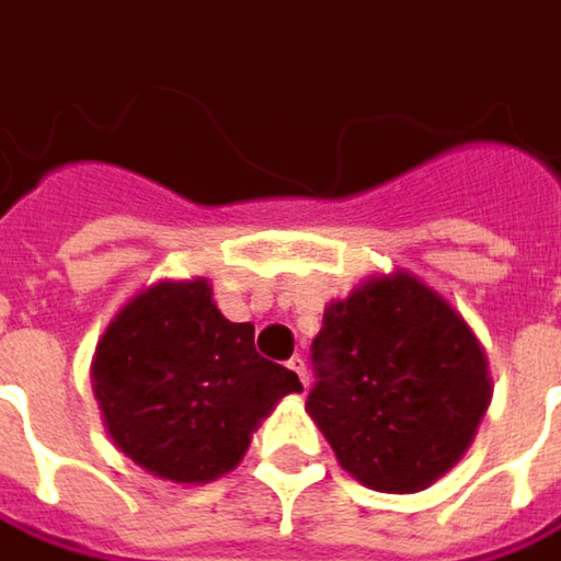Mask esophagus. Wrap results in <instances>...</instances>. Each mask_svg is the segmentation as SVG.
<instances>
[{"instance_id": "esophagus-1", "label": "esophagus", "mask_w": 561, "mask_h": 561, "mask_svg": "<svg viewBox=\"0 0 561 561\" xmlns=\"http://www.w3.org/2000/svg\"><path fill=\"white\" fill-rule=\"evenodd\" d=\"M288 370H291V374H298V379L305 382V389H307V367H305V360H301V357H291V360H288Z\"/></svg>"}]
</instances>
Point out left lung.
Returning a JSON list of instances; mask_svg holds the SVG:
<instances>
[{"mask_svg":"<svg viewBox=\"0 0 561 561\" xmlns=\"http://www.w3.org/2000/svg\"><path fill=\"white\" fill-rule=\"evenodd\" d=\"M313 360L307 414L342 471L379 493H421L451 471L493 399L474 329L404 270L329 301Z\"/></svg>","mask_w":561,"mask_h":561,"instance_id":"left-lung-1","label":"left lung"}]
</instances>
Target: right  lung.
I'll use <instances>...</instances> for the list:
<instances>
[{"label": "right lung", "mask_w": 561, "mask_h": 561, "mask_svg": "<svg viewBox=\"0 0 561 561\" xmlns=\"http://www.w3.org/2000/svg\"><path fill=\"white\" fill-rule=\"evenodd\" d=\"M90 382L115 449L187 486L238 468L260 421L301 392L298 374L256 354L251 323L222 317L204 276L137 291L96 342Z\"/></svg>", "instance_id": "obj_1"}]
</instances>
